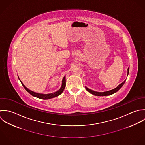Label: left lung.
Masks as SVG:
<instances>
[{"label": "left lung", "instance_id": "left-lung-1", "mask_svg": "<svg viewBox=\"0 0 145 145\" xmlns=\"http://www.w3.org/2000/svg\"><path fill=\"white\" fill-rule=\"evenodd\" d=\"M129 68H128V73H129ZM125 80L122 82L121 84H120L118 87H116V88L112 89V90H110V91H106V92H96V91H92L89 88H88L87 87H86V89L87 90L88 92H89V93H92V95H94L95 96H108V95H112L114 93H116V92H117L121 87L123 86V85H124V84L125 83Z\"/></svg>", "mask_w": 145, "mask_h": 145}]
</instances>
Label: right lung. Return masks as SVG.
Here are the masks:
<instances>
[{"label": "right lung", "instance_id": "obj_1", "mask_svg": "<svg viewBox=\"0 0 145 145\" xmlns=\"http://www.w3.org/2000/svg\"><path fill=\"white\" fill-rule=\"evenodd\" d=\"M20 80V78H19ZM21 84L22 85V86H24V87L25 88V89L31 95H32L33 96H35V97H36L37 98H39V99H44V100H46V99H52V98H53V97H57L59 95H60L62 92L63 91H64L65 87V77H64L63 79V81H62V85H61V88L58 90V91L56 92H54V93H49V94H41V93H36L35 92H33L31 90L29 89L27 87H26L21 82Z\"/></svg>", "mask_w": 145, "mask_h": 145}]
</instances>
